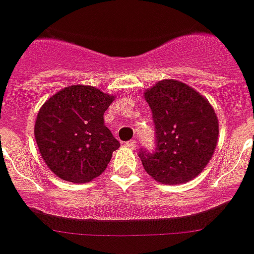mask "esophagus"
I'll return each mask as SVG.
<instances>
[{
  "label": "esophagus",
  "instance_id": "esophagus-1",
  "mask_svg": "<svg viewBox=\"0 0 254 254\" xmlns=\"http://www.w3.org/2000/svg\"><path fill=\"white\" fill-rule=\"evenodd\" d=\"M125 146H127V147H129V148H131V150H134V148H135V146H137V141L127 142V143H125Z\"/></svg>",
  "mask_w": 254,
  "mask_h": 254
}]
</instances>
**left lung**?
<instances>
[{"instance_id":"8db88e82","label":"left lung","mask_w":254,"mask_h":254,"mask_svg":"<svg viewBox=\"0 0 254 254\" xmlns=\"http://www.w3.org/2000/svg\"><path fill=\"white\" fill-rule=\"evenodd\" d=\"M155 124V152L141 150L143 168L160 184L193 180L210 162L219 134L213 106L190 86L163 79L145 91Z\"/></svg>"}]
</instances>
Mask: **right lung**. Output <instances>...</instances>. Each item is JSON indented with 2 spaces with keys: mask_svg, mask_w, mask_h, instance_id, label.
<instances>
[{
  "mask_svg": "<svg viewBox=\"0 0 254 254\" xmlns=\"http://www.w3.org/2000/svg\"><path fill=\"white\" fill-rule=\"evenodd\" d=\"M113 95L83 84L69 86L47 100L35 121L39 151L56 176L69 183H88L106 171L120 147L104 125Z\"/></svg>",
  "mask_w": 254,
  "mask_h": 254,
  "instance_id": "add662e5",
  "label": "right lung"
}]
</instances>
